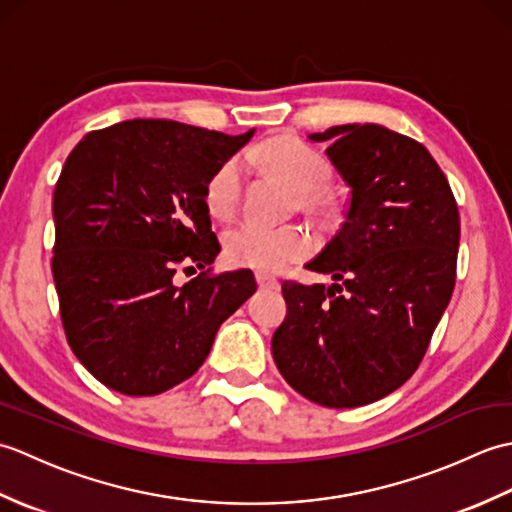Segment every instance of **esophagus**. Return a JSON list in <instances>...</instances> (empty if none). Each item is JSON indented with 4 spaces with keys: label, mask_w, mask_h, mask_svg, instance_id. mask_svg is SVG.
Returning a JSON list of instances; mask_svg holds the SVG:
<instances>
[{
    "label": "esophagus",
    "mask_w": 512,
    "mask_h": 512,
    "mask_svg": "<svg viewBox=\"0 0 512 512\" xmlns=\"http://www.w3.org/2000/svg\"><path fill=\"white\" fill-rule=\"evenodd\" d=\"M257 286L262 290H279V281L266 273H257Z\"/></svg>",
    "instance_id": "34e87169"
}]
</instances>
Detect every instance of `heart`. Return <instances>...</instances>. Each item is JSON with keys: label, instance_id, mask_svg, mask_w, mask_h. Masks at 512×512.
Instances as JSON below:
<instances>
[{"label": "heart", "instance_id": "heart-1", "mask_svg": "<svg viewBox=\"0 0 512 512\" xmlns=\"http://www.w3.org/2000/svg\"><path fill=\"white\" fill-rule=\"evenodd\" d=\"M255 158L299 193V204L306 211L330 209L328 195L323 193L332 169L317 149L297 138L268 140L255 151ZM244 165L239 158H228L217 167L204 189L206 209L215 217H231L242 198ZM224 250L233 266L253 268L259 273H277L292 262L310 255V235L301 226H264L242 222L228 228Z\"/></svg>", "mask_w": 512, "mask_h": 512}]
</instances>
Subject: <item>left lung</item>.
<instances>
[{
    "label": "left lung",
    "instance_id": "left-lung-1",
    "mask_svg": "<svg viewBox=\"0 0 512 512\" xmlns=\"http://www.w3.org/2000/svg\"><path fill=\"white\" fill-rule=\"evenodd\" d=\"M350 189L339 233L306 264L332 286H281L288 314L273 334L286 383L317 405L361 407L416 372L447 310L460 213L427 147L376 123L308 136Z\"/></svg>",
    "mask_w": 512,
    "mask_h": 512
}]
</instances>
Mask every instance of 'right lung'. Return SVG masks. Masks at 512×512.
<instances>
[{
  "mask_svg": "<svg viewBox=\"0 0 512 512\" xmlns=\"http://www.w3.org/2000/svg\"><path fill=\"white\" fill-rule=\"evenodd\" d=\"M253 134L136 118L85 134L65 160L52 275L72 352L105 387L156 396L180 385L257 290L250 270L173 281L180 264L204 270L220 253L204 189Z\"/></svg>",
  "mask_w": 512,
  "mask_h": 512,
  "instance_id": "add662e5",
  "label": "right lung"
}]
</instances>
